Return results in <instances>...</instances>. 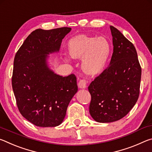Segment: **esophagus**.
Here are the masks:
<instances>
[{
	"label": "esophagus",
	"instance_id": "34e87169",
	"mask_svg": "<svg viewBox=\"0 0 152 152\" xmlns=\"http://www.w3.org/2000/svg\"><path fill=\"white\" fill-rule=\"evenodd\" d=\"M86 84H87V81L85 79H82L80 80L78 82V86L80 88H85L86 87Z\"/></svg>",
	"mask_w": 152,
	"mask_h": 152
}]
</instances>
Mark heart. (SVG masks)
Listing matches in <instances>:
<instances>
[{"label": "heart", "instance_id": "1", "mask_svg": "<svg viewBox=\"0 0 152 152\" xmlns=\"http://www.w3.org/2000/svg\"><path fill=\"white\" fill-rule=\"evenodd\" d=\"M72 58L82 59L83 70L90 75H96L104 70L111 51L106 37L80 34L74 36L67 43Z\"/></svg>", "mask_w": 152, "mask_h": 152}]
</instances>
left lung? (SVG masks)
Segmentation results:
<instances>
[{
    "mask_svg": "<svg viewBox=\"0 0 152 152\" xmlns=\"http://www.w3.org/2000/svg\"><path fill=\"white\" fill-rule=\"evenodd\" d=\"M113 52L109 66L88 86L91 95L89 112L99 123H110L124 117L140 95L141 68L137 51L119 30L110 26Z\"/></svg>",
    "mask_w": 152,
    "mask_h": 152,
    "instance_id": "left-lung-1",
    "label": "left lung"
}]
</instances>
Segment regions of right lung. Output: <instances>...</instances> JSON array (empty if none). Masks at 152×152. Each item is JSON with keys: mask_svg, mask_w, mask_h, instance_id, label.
Instances as JSON below:
<instances>
[{"mask_svg": "<svg viewBox=\"0 0 152 152\" xmlns=\"http://www.w3.org/2000/svg\"><path fill=\"white\" fill-rule=\"evenodd\" d=\"M70 31V27L33 31L15 56L12 86L18 109L38 127L60 125L78 91L74 74L57 75L46 62L47 54L59 51L61 41Z\"/></svg>", "mask_w": 152, "mask_h": 152, "instance_id": "add662e5", "label": "right lung"}]
</instances>
